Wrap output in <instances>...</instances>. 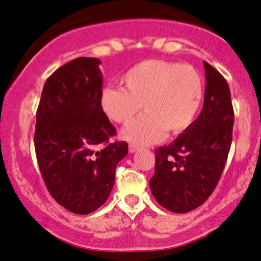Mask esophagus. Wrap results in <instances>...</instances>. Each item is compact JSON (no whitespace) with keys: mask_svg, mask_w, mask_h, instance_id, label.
<instances>
[{"mask_svg":"<svg viewBox=\"0 0 261 261\" xmlns=\"http://www.w3.org/2000/svg\"><path fill=\"white\" fill-rule=\"evenodd\" d=\"M139 148H140V147L137 146V144H135V143L128 144V152H130V153L137 152V150H139Z\"/></svg>","mask_w":261,"mask_h":261,"instance_id":"34e87169","label":"esophagus"}]
</instances>
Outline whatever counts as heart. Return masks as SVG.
I'll use <instances>...</instances> for the list:
<instances>
[{"instance_id": "1", "label": "heart", "mask_w": 261, "mask_h": 261, "mask_svg": "<svg viewBox=\"0 0 261 261\" xmlns=\"http://www.w3.org/2000/svg\"><path fill=\"white\" fill-rule=\"evenodd\" d=\"M121 84L124 89H103L100 107L113 121L127 125L143 106L146 114L122 133L125 139L136 143L158 142L166 130L171 134L187 130L202 106L203 79L190 64L144 61L128 69Z\"/></svg>"}]
</instances>
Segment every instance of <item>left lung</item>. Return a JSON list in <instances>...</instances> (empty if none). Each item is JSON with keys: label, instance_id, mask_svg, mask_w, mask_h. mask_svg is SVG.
Listing matches in <instances>:
<instances>
[{"label": "left lung", "instance_id": "left-lung-1", "mask_svg": "<svg viewBox=\"0 0 261 261\" xmlns=\"http://www.w3.org/2000/svg\"><path fill=\"white\" fill-rule=\"evenodd\" d=\"M205 92L199 117L169 146L155 149L149 187L163 208L188 213L215 190L232 142L233 107L225 77L204 62Z\"/></svg>", "mask_w": 261, "mask_h": 261}]
</instances>
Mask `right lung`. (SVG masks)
<instances>
[{
	"label": "right lung",
	"instance_id": "obj_1",
	"mask_svg": "<svg viewBox=\"0 0 261 261\" xmlns=\"http://www.w3.org/2000/svg\"><path fill=\"white\" fill-rule=\"evenodd\" d=\"M100 61L79 57L46 80L36 112L34 143L47 190L75 214L103 205L127 143L111 142L117 130L100 107Z\"/></svg>",
	"mask_w": 261,
	"mask_h": 261
}]
</instances>
